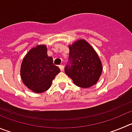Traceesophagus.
Returning a JSON list of instances; mask_svg holds the SVG:
<instances>
[{"mask_svg": "<svg viewBox=\"0 0 132 132\" xmlns=\"http://www.w3.org/2000/svg\"><path fill=\"white\" fill-rule=\"evenodd\" d=\"M59 68H60V70H61V71L64 70V66H63V65H60V66H59Z\"/></svg>", "mask_w": 132, "mask_h": 132, "instance_id": "esophagus-1", "label": "esophagus"}]
</instances>
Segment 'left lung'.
<instances>
[{
	"label": "left lung",
	"mask_w": 132,
	"mask_h": 132,
	"mask_svg": "<svg viewBox=\"0 0 132 132\" xmlns=\"http://www.w3.org/2000/svg\"><path fill=\"white\" fill-rule=\"evenodd\" d=\"M69 62L65 73L76 85L89 88L99 80L102 64L98 54L86 40L80 39L69 45Z\"/></svg>",
	"instance_id": "left-lung-1"
}]
</instances>
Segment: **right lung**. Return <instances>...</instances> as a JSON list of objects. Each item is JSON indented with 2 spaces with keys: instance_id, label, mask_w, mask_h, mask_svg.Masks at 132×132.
Wrapping results in <instances>:
<instances>
[{
  "instance_id": "1",
  "label": "right lung",
  "mask_w": 132,
  "mask_h": 132,
  "mask_svg": "<svg viewBox=\"0 0 132 132\" xmlns=\"http://www.w3.org/2000/svg\"><path fill=\"white\" fill-rule=\"evenodd\" d=\"M60 72L47 55L45 45H38L30 49L21 66V77L26 87L36 93H42L50 88L53 80Z\"/></svg>"
}]
</instances>
